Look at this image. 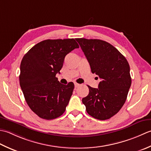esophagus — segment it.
<instances>
[{
  "label": "esophagus",
  "mask_w": 151,
  "mask_h": 151,
  "mask_svg": "<svg viewBox=\"0 0 151 151\" xmlns=\"http://www.w3.org/2000/svg\"><path fill=\"white\" fill-rule=\"evenodd\" d=\"M75 87H79L80 86V84H79V83H75Z\"/></svg>",
  "instance_id": "obj_1"
}]
</instances>
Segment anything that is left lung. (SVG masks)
Instances as JSON below:
<instances>
[{
	"label": "left lung",
	"mask_w": 151,
	"mask_h": 151,
	"mask_svg": "<svg viewBox=\"0 0 151 151\" xmlns=\"http://www.w3.org/2000/svg\"><path fill=\"white\" fill-rule=\"evenodd\" d=\"M90 64L91 72L101 79L98 88L88 86L82 99L88 115L104 121L117 113L124 105L132 79L127 60L111 44L98 39L76 38Z\"/></svg>",
	"instance_id": "1"
}]
</instances>
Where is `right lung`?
<instances>
[{"label":"right lung","instance_id":"add662e5","mask_svg":"<svg viewBox=\"0 0 151 151\" xmlns=\"http://www.w3.org/2000/svg\"><path fill=\"white\" fill-rule=\"evenodd\" d=\"M79 45L73 38L45 40L24 55L20 66L19 83L27 104L39 117L46 120L62 115L74 88L56 78L66 55Z\"/></svg>","mask_w":151,"mask_h":151}]
</instances>
